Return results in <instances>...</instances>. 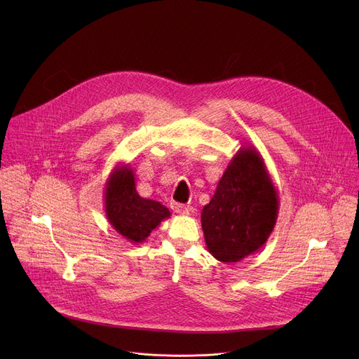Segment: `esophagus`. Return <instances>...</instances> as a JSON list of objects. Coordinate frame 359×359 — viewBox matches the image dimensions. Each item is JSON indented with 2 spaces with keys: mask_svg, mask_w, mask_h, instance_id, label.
I'll return each mask as SVG.
<instances>
[{
  "mask_svg": "<svg viewBox=\"0 0 359 359\" xmlns=\"http://www.w3.org/2000/svg\"><path fill=\"white\" fill-rule=\"evenodd\" d=\"M170 208H172V210L176 212L177 215H189V209L184 206V204H182V203L172 201V203H170Z\"/></svg>",
  "mask_w": 359,
  "mask_h": 359,
  "instance_id": "obj_1",
  "label": "esophagus"
}]
</instances>
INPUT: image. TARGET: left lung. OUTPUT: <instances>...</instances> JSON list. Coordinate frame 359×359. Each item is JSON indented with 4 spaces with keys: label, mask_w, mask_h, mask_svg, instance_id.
<instances>
[{
    "label": "left lung",
    "mask_w": 359,
    "mask_h": 359,
    "mask_svg": "<svg viewBox=\"0 0 359 359\" xmlns=\"http://www.w3.org/2000/svg\"><path fill=\"white\" fill-rule=\"evenodd\" d=\"M278 194L260 151L241 146L201 210L209 252L222 263H237L259 251L278 217Z\"/></svg>",
    "instance_id": "1"
}]
</instances>
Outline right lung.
Segmentation results:
<instances>
[{"mask_svg":"<svg viewBox=\"0 0 359 359\" xmlns=\"http://www.w3.org/2000/svg\"><path fill=\"white\" fill-rule=\"evenodd\" d=\"M105 186L107 219L121 236L133 244L143 243L151 230L172 215L162 203L137 194L130 165H118Z\"/></svg>","mask_w":359,"mask_h":359,"instance_id":"obj_1","label":"right lung"}]
</instances>
